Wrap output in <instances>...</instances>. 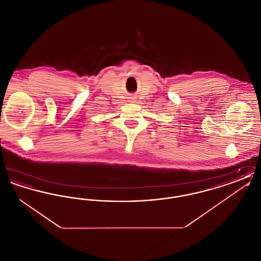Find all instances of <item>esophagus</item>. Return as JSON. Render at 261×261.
<instances>
[{
	"label": "esophagus",
	"mask_w": 261,
	"mask_h": 261,
	"mask_svg": "<svg viewBox=\"0 0 261 261\" xmlns=\"http://www.w3.org/2000/svg\"><path fill=\"white\" fill-rule=\"evenodd\" d=\"M131 100H134V99H133V98H132V99H131Z\"/></svg>",
	"instance_id": "obj_1"
}]
</instances>
